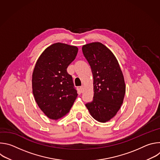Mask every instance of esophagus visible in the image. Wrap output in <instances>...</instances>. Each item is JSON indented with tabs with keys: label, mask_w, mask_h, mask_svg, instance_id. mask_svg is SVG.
Wrapping results in <instances>:
<instances>
[{
	"label": "esophagus",
	"mask_w": 160,
	"mask_h": 160,
	"mask_svg": "<svg viewBox=\"0 0 160 160\" xmlns=\"http://www.w3.org/2000/svg\"><path fill=\"white\" fill-rule=\"evenodd\" d=\"M80 91L82 92H83V90H84V87H83V85H82L81 87H80Z\"/></svg>",
	"instance_id": "34e87169"
}]
</instances>
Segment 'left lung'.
Instances as JSON below:
<instances>
[{"label": "left lung", "mask_w": 160, "mask_h": 160, "mask_svg": "<svg viewBox=\"0 0 160 160\" xmlns=\"http://www.w3.org/2000/svg\"><path fill=\"white\" fill-rule=\"evenodd\" d=\"M94 78L93 101L85 104L95 120L105 123L116 115L125 94L124 77L112 52L100 42L83 45Z\"/></svg>", "instance_id": "1"}]
</instances>
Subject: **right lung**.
<instances>
[{
  "label": "right lung",
  "instance_id": "1",
  "mask_svg": "<svg viewBox=\"0 0 160 160\" xmlns=\"http://www.w3.org/2000/svg\"><path fill=\"white\" fill-rule=\"evenodd\" d=\"M78 51L76 46L56 43L45 49L35 64L33 94L38 107L50 119L66 115L78 96L72 77L67 72Z\"/></svg>",
  "mask_w": 160,
  "mask_h": 160
}]
</instances>
